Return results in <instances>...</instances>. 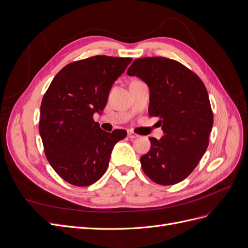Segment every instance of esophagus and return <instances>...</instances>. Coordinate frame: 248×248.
Listing matches in <instances>:
<instances>
[{"mask_svg": "<svg viewBox=\"0 0 248 248\" xmlns=\"http://www.w3.org/2000/svg\"><path fill=\"white\" fill-rule=\"evenodd\" d=\"M139 136L137 133H134L133 131H128V138L130 139V140H133V139H137Z\"/></svg>", "mask_w": 248, "mask_h": 248, "instance_id": "34e87169", "label": "esophagus"}]
</instances>
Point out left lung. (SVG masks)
Returning a JSON list of instances; mask_svg holds the SVG:
<instances>
[{
    "instance_id": "obj_1",
    "label": "left lung",
    "mask_w": 248,
    "mask_h": 248,
    "mask_svg": "<svg viewBox=\"0 0 248 248\" xmlns=\"http://www.w3.org/2000/svg\"><path fill=\"white\" fill-rule=\"evenodd\" d=\"M150 90L149 115L159 118L163 137L150 138L140 157L145 174L157 184L181 182L196 169L209 145L213 112L204 82L181 63L162 57L134 60L127 70Z\"/></svg>"
}]
</instances>
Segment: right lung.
I'll use <instances>...</instances> for the list:
<instances>
[{
    "mask_svg": "<svg viewBox=\"0 0 248 248\" xmlns=\"http://www.w3.org/2000/svg\"><path fill=\"white\" fill-rule=\"evenodd\" d=\"M131 58L95 56L66 65L50 82L40 108L44 153L57 174L76 186L106 172L112 148L127 132L100 129L93 115L106 108L115 80Z\"/></svg>",
    "mask_w": 248,
    "mask_h": 248,
    "instance_id": "obj_1",
    "label": "right lung"
}]
</instances>
